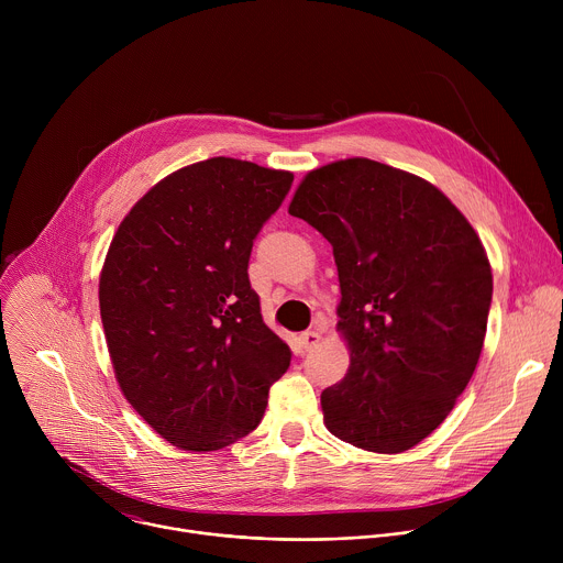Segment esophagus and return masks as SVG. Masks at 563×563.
Wrapping results in <instances>:
<instances>
[{
  "label": "esophagus",
  "instance_id": "esophagus-1",
  "mask_svg": "<svg viewBox=\"0 0 563 563\" xmlns=\"http://www.w3.org/2000/svg\"><path fill=\"white\" fill-rule=\"evenodd\" d=\"M300 345H302V350L305 352H309V350H313L318 343H320V334L318 332H313V330H309V332H305V334H300Z\"/></svg>",
  "mask_w": 563,
  "mask_h": 563
}]
</instances>
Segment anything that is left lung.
I'll return each instance as SVG.
<instances>
[{
    "instance_id": "8db88e82",
    "label": "left lung",
    "mask_w": 563,
    "mask_h": 563,
    "mask_svg": "<svg viewBox=\"0 0 563 563\" xmlns=\"http://www.w3.org/2000/svg\"><path fill=\"white\" fill-rule=\"evenodd\" d=\"M289 213L330 240L339 269L350 369L320 394L328 430L369 452L415 448L452 412L484 347V245L434 185L367 157L309 172Z\"/></svg>"
}]
</instances>
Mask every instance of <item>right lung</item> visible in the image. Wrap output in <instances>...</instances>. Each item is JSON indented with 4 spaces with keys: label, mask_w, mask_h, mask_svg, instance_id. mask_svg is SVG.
Returning a JSON list of instances; mask_svg holds the SVG:
<instances>
[{
    "label": "right lung",
    "mask_w": 563,
    "mask_h": 563,
    "mask_svg": "<svg viewBox=\"0 0 563 563\" xmlns=\"http://www.w3.org/2000/svg\"><path fill=\"white\" fill-rule=\"evenodd\" d=\"M291 183L247 159H202L146 191L111 240L100 316L115 378L180 450H220L256 430L289 367L247 267Z\"/></svg>",
    "instance_id": "add662e5"
}]
</instances>
